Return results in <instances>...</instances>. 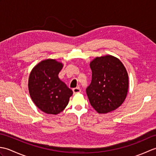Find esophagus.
<instances>
[{
	"label": "esophagus",
	"instance_id": "obj_1",
	"mask_svg": "<svg viewBox=\"0 0 156 156\" xmlns=\"http://www.w3.org/2000/svg\"><path fill=\"white\" fill-rule=\"evenodd\" d=\"M72 90H73V92H74V94H77V93H79V92H81L80 88H78V87L74 88Z\"/></svg>",
	"mask_w": 156,
	"mask_h": 156
}]
</instances>
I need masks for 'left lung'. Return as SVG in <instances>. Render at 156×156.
I'll return each instance as SVG.
<instances>
[{
    "instance_id": "1",
    "label": "left lung",
    "mask_w": 156,
    "mask_h": 156,
    "mask_svg": "<svg viewBox=\"0 0 156 156\" xmlns=\"http://www.w3.org/2000/svg\"><path fill=\"white\" fill-rule=\"evenodd\" d=\"M92 81L87 88L90 105L100 114L119 108L127 97L129 76L119 59L111 55L95 58L90 63Z\"/></svg>"
}]
</instances>
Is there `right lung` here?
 <instances>
[{"mask_svg":"<svg viewBox=\"0 0 156 156\" xmlns=\"http://www.w3.org/2000/svg\"><path fill=\"white\" fill-rule=\"evenodd\" d=\"M63 64L46 59L35 66L29 74L28 88L33 102L47 114L58 115L68 105L73 92L58 77Z\"/></svg>","mask_w":156,"mask_h":156,"instance_id":"add662e5","label":"right lung"}]
</instances>
